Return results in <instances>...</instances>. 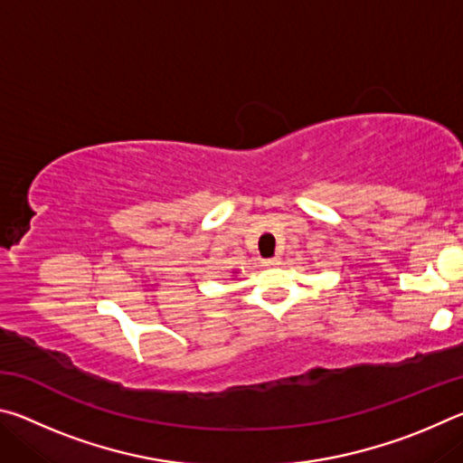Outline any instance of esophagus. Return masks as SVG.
Returning <instances> with one entry per match:
<instances>
[{
	"instance_id": "esophagus-1",
	"label": "esophagus",
	"mask_w": 463,
	"mask_h": 463,
	"mask_svg": "<svg viewBox=\"0 0 463 463\" xmlns=\"http://www.w3.org/2000/svg\"><path fill=\"white\" fill-rule=\"evenodd\" d=\"M263 265H279V257L273 255L269 260H263Z\"/></svg>"
}]
</instances>
